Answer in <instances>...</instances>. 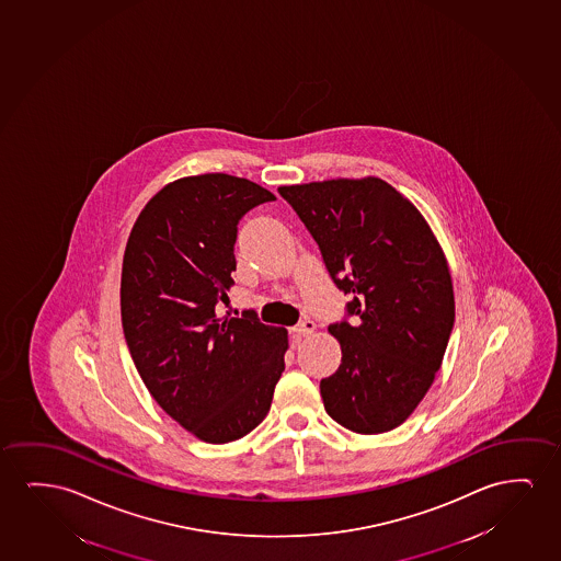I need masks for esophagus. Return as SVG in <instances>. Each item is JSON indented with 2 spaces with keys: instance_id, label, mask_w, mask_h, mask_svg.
Listing matches in <instances>:
<instances>
[{
  "instance_id": "1",
  "label": "esophagus",
  "mask_w": 561,
  "mask_h": 561,
  "mask_svg": "<svg viewBox=\"0 0 561 561\" xmlns=\"http://www.w3.org/2000/svg\"><path fill=\"white\" fill-rule=\"evenodd\" d=\"M313 331H316V323H313V321H309V319H306V321H301V323H298L296 324V327H293V329H290L294 339L309 336V334H311V332Z\"/></svg>"
}]
</instances>
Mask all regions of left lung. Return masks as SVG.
<instances>
[{
    "instance_id": "obj_1",
    "label": "left lung",
    "mask_w": 561,
    "mask_h": 561,
    "mask_svg": "<svg viewBox=\"0 0 561 561\" xmlns=\"http://www.w3.org/2000/svg\"><path fill=\"white\" fill-rule=\"evenodd\" d=\"M347 301L329 324L339 371L321 380L324 410L359 434L392 431L433 385L456 304L450 268L417 207L377 176L280 186Z\"/></svg>"
}]
</instances>
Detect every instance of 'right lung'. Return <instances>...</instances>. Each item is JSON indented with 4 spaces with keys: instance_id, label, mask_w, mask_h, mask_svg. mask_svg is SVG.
I'll list each match as a JSON object with an SVG mask.
<instances>
[{
    "instance_id": "add662e5",
    "label": "right lung",
    "mask_w": 561,
    "mask_h": 561,
    "mask_svg": "<svg viewBox=\"0 0 561 561\" xmlns=\"http://www.w3.org/2000/svg\"><path fill=\"white\" fill-rule=\"evenodd\" d=\"M273 199L248 179L184 176L151 197L128 237V352L153 400L204 443H232L260 425L285 371L286 329L260 323L253 309L217 313L234 285L238 221Z\"/></svg>"
}]
</instances>
